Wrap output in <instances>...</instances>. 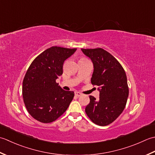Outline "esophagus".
Returning a JSON list of instances; mask_svg holds the SVG:
<instances>
[{"mask_svg": "<svg viewBox=\"0 0 155 155\" xmlns=\"http://www.w3.org/2000/svg\"><path fill=\"white\" fill-rule=\"evenodd\" d=\"M75 95L76 96H78V97H80V96H81L82 95V94H81L80 92H79V91H75Z\"/></svg>", "mask_w": 155, "mask_h": 155, "instance_id": "esophagus-1", "label": "esophagus"}]
</instances>
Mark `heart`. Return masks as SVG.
Listing matches in <instances>:
<instances>
[{"mask_svg": "<svg viewBox=\"0 0 155 155\" xmlns=\"http://www.w3.org/2000/svg\"><path fill=\"white\" fill-rule=\"evenodd\" d=\"M80 59H86V58H81Z\"/></svg>", "mask_w": 155, "mask_h": 155, "instance_id": "1", "label": "heart"}]
</instances>
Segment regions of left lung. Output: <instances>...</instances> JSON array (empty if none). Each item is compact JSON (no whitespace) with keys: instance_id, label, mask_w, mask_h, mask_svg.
<instances>
[{"instance_id":"left-lung-1","label":"left lung","mask_w":155,"mask_h":155,"mask_svg":"<svg viewBox=\"0 0 155 155\" xmlns=\"http://www.w3.org/2000/svg\"><path fill=\"white\" fill-rule=\"evenodd\" d=\"M81 51L93 63L91 82L98 86L100 91L98 100L90 96L85 111L94 124L107 126L121 114L127 102L129 90L125 71L114 57L102 48Z\"/></svg>"}]
</instances>
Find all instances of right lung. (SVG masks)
<instances>
[{"mask_svg": "<svg viewBox=\"0 0 155 155\" xmlns=\"http://www.w3.org/2000/svg\"><path fill=\"white\" fill-rule=\"evenodd\" d=\"M76 50L51 47L38 55L28 68L22 93L27 111L37 120L43 123L55 121L73 100L74 91L63 90L56 80L63 74L65 60Z\"/></svg>", "mask_w": 155, "mask_h": 155, "instance_id": "obj_1", "label": "right lung"}]
</instances>
